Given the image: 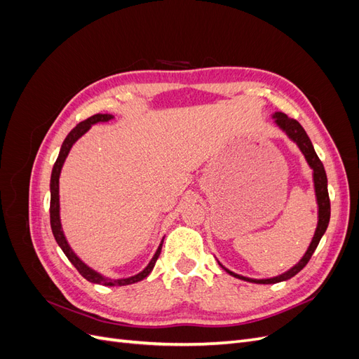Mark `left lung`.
Instances as JSON below:
<instances>
[{
    "label": "left lung",
    "instance_id": "obj_1",
    "mask_svg": "<svg viewBox=\"0 0 359 359\" xmlns=\"http://www.w3.org/2000/svg\"><path fill=\"white\" fill-rule=\"evenodd\" d=\"M271 118H273L274 124L281 130V132H283L292 140V142L299 148L304 158H306V161H307V165L313 170L311 177H313V186H314V196H316V203H318V226H316V231H314V235L311 238V243L307 247L304 256L292 268H289L287 271H285L283 274H278L276 277H269V278L244 277V276L232 273V271L224 268L219 262V260H217V262H219V265L226 271L227 274H231L232 277H236L240 280L248 281V283H256V285H274V283H280V281H286V280L292 278L293 276H297L299 271L309 264V260H310L311 255L314 253V250H316V247L320 241V238L323 236L325 231H327L328 223H330V215H331V203H330V196H328L327 172H325L322 161L319 160L316 151H314L313 144H311L310 137L307 136L306 130L302 128V126L297 121V119L289 118L283 112H276V114L271 115Z\"/></svg>",
    "mask_w": 359,
    "mask_h": 359
}]
</instances>
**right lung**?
Returning a JSON list of instances; mask_svg holds the SVG:
<instances>
[{
  "instance_id": "obj_1",
  "label": "right lung",
  "mask_w": 359,
  "mask_h": 359,
  "mask_svg": "<svg viewBox=\"0 0 359 359\" xmlns=\"http://www.w3.org/2000/svg\"><path fill=\"white\" fill-rule=\"evenodd\" d=\"M114 115L109 114H97L93 115L91 118L85 119V121L79 123L76 126L72 132L67 135V137L64 139V142L61 145L60 149V154L58 158L55 161V165L52 168V175H50V227H52V233L55 236V241L57 244L61 247V250L64 252V255L67 256V259L73 264V266L79 271V274L86 278L91 283L95 285H102V286H127V285H133L137 283V281L144 280L145 277L149 276L151 271H153L157 259L160 256L161 252V245H163V240L160 241L154 256L151 257V260L148 262V265L140 271V273L135 274V276H130V277H123V278H111V277H106L99 271L93 269L91 266L86 265L83 260L73 252V248L70 247L66 233L62 231V224H61V214H60V175H61V169L64 166V161H66L72 147L78 142V140L88 132L91 128V126L94 124H99V123H107L114 119Z\"/></svg>"
}]
</instances>
